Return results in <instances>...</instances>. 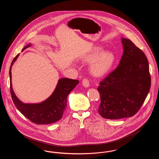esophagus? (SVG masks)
<instances>
[{
	"label": "esophagus",
	"instance_id": "34e87169",
	"mask_svg": "<svg viewBox=\"0 0 159 159\" xmlns=\"http://www.w3.org/2000/svg\"><path fill=\"white\" fill-rule=\"evenodd\" d=\"M82 84L85 88H88L89 86V82L87 79H83L82 80Z\"/></svg>",
	"mask_w": 159,
	"mask_h": 159
}]
</instances>
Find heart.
<instances>
[{
    "instance_id": "1",
    "label": "heart",
    "mask_w": 159,
    "mask_h": 159,
    "mask_svg": "<svg viewBox=\"0 0 159 159\" xmlns=\"http://www.w3.org/2000/svg\"><path fill=\"white\" fill-rule=\"evenodd\" d=\"M84 60L92 61L90 64L91 73L97 77L104 76L113 66L115 57L110 51H104L101 46L93 48L84 57Z\"/></svg>"
}]
</instances>
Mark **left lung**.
Wrapping results in <instances>:
<instances>
[{
    "label": "left lung",
    "instance_id": "8db88e82",
    "mask_svg": "<svg viewBox=\"0 0 159 159\" xmlns=\"http://www.w3.org/2000/svg\"><path fill=\"white\" fill-rule=\"evenodd\" d=\"M123 53L118 67L99 83V114L105 119L130 117L138 111L150 87L149 64L144 52L121 38Z\"/></svg>",
    "mask_w": 159,
    "mask_h": 159
}]
</instances>
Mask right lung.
Here are the masks:
<instances>
[{"label": "right lung", "mask_w": 159, "mask_h": 159, "mask_svg": "<svg viewBox=\"0 0 159 159\" xmlns=\"http://www.w3.org/2000/svg\"><path fill=\"white\" fill-rule=\"evenodd\" d=\"M30 46V43L25 46L22 51ZM19 55L20 53L14 58L9 69L10 92L16 108L26 118L38 125L51 124L58 121L62 118L66 108L67 96L79 83V80L68 78L60 79L52 94L45 101L37 104H24L15 95L11 81L12 66Z\"/></svg>", "instance_id": "add662e5"}]
</instances>
